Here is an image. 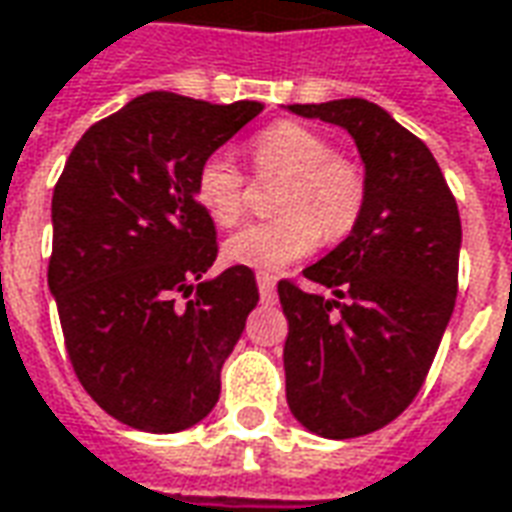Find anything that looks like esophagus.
<instances>
[{
  "mask_svg": "<svg viewBox=\"0 0 512 512\" xmlns=\"http://www.w3.org/2000/svg\"><path fill=\"white\" fill-rule=\"evenodd\" d=\"M257 288H260L263 302H274L277 299V280L271 274H257Z\"/></svg>",
  "mask_w": 512,
  "mask_h": 512,
  "instance_id": "obj_1",
  "label": "esophagus"
}]
</instances>
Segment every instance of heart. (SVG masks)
Wrapping results in <instances>:
<instances>
[{
	"mask_svg": "<svg viewBox=\"0 0 512 512\" xmlns=\"http://www.w3.org/2000/svg\"><path fill=\"white\" fill-rule=\"evenodd\" d=\"M260 174L285 177L277 194L280 219L257 221L227 238L232 263L277 271L310 255L321 241H341L366 207V174L349 157L335 155L321 132L299 121H277L249 146ZM244 174L227 157L210 155L196 169V199L210 219L232 227L244 216Z\"/></svg>",
	"mask_w": 512,
	"mask_h": 512,
	"instance_id": "1",
	"label": "heart"
}]
</instances>
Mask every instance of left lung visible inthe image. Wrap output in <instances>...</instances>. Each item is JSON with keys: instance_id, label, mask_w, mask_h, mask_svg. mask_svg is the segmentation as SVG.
<instances>
[{"instance_id": "1", "label": "left lung", "mask_w": 512, "mask_h": 512, "mask_svg": "<svg viewBox=\"0 0 512 512\" xmlns=\"http://www.w3.org/2000/svg\"><path fill=\"white\" fill-rule=\"evenodd\" d=\"M338 124L366 166V207L341 244L280 280L288 407L305 430L343 441L391 424L421 391L452 318L460 213L432 152L366 99L288 105Z\"/></svg>"}]
</instances>
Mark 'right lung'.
<instances>
[{
    "mask_svg": "<svg viewBox=\"0 0 512 512\" xmlns=\"http://www.w3.org/2000/svg\"><path fill=\"white\" fill-rule=\"evenodd\" d=\"M260 110L152 91L96 121L57 180L49 291L69 360L132 430H188L219 402L260 293L249 266L205 280L219 244L194 182Z\"/></svg>",
    "mask_w": 512,
    "mask_h": 512,
    "instance_id": "add662e5",
    "label": "right lung"
}]
</instances>
